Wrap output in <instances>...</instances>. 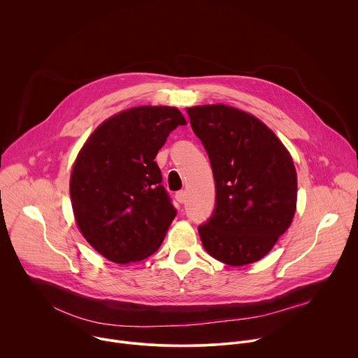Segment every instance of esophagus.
<instances>
[{"label": "esophagus", "mask_w": 358, "mask_h": 358, "mask_svg": "<svg viewBox=\"0 0 358 358\" xmlns=\"http://www.w3.org/2000/svg\"><path fill=\"white\" fill-rule=\"evenodd\" d=\"M176 199H177L180 203H184V202H185V199H187V194H185V191H178V192L176 194Z\"/></svg>", "instance_id": "34e87169"}]
</instances>
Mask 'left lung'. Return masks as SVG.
<instances>
[{
  "mask_svg": "<svg viewBox=\"0 0 358 358\" xmlns=\"http://www.w3.org/2000/svg\"><path fill=\"white\" fill-rule=\"evenodd\" d=\"M211 162L217 206L199 225L213 258L245 266L261 261L290 227L297 174L290 152L258 117L222 103L187 108Z\"/></svg>",
  "mask_w": 358,
  "mask_h": 358,
  "instance_id": "obj_1",
  "label": "left lung"
}]
</instances>
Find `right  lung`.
<instances>
[{"label":"right lung","instance_id":"obj_1","mask_svg":"<svg viewBox=\"0 0 358 358\" xmlns=\"http://www.w3.org/2000/svg\"><path fill=\"white\" fill-rule=\"evenodd\" d=\"M187 124L173 106H136L100 123L79 150L69 191L76 225L101 257L140 262L155 253L177 211L155 162Z\"/></svg>","mask_w":358,"mask_h":358}]
</instances>
